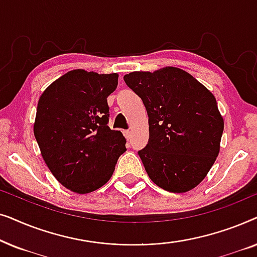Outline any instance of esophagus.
<instances>
[{"mask_svg":"<svg viewBox=\"0 0 257 257\" xmlns=\"http://www.w3.org/2000/svg\"><path fill=\"white\" fill-rule=\"evenodd\" d=\"M122 133H124V136H125V138L126 139H130V138H131V131H128V130H126V131H124V132H122Z\"/></svg>","mask_w":257,"mask_h":257,"instance_id":"esophagus-1","label":"esophagus"}]
</instances>
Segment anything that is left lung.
Masks as SVG:
<instances>
[{
	"label": "left lung",
	"instance_id": "1",
	"mask_svg": "<svg viewBox=\"0 0 257 257\" xmlns=\"http://www.w3.org/2000/svg\"><path fill=\"white\" fill-rule=\"evenodd\" d=\"M124 80L149 115V144L138 152L147 175L172 193L196 187L220 152L224 124L214 94L174 66L130 72Z\"/></svg>",
	"mask_w": 257,
	"mask_h": 257
}]
</instances>
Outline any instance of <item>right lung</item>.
Instances as JSON below:
<instances>
[{
    "instance_id": "add662e5",
    "label": "right lung",
    "mask_w": 257,
    "mask_h": 257,
    "mask_svg": "<svg viewBox=\"0 0 257 257\" xmlns=\"http://www.w3.org/2000/svg\"><path fill=\"white\" fill-rule=\"evenodd\" d=\"M118 73L71 70L51 83L37 104L34 135L49 170L70 191L86 194L113 174L126 151L120 131L108 127L106 98Z\"/></svg>"
}]
</instances>
